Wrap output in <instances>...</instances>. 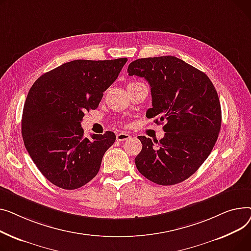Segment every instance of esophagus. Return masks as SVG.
Instances as JSON below:
<instances>
[{
  "label": "esophagus",
  "mask_w": 251,
  "mask_h": 251,
  "mask_svg": "<svg viewBox=\"0 0 251 251\" xmlns=\"http://www.w3.org/2000/svg\"><path fill=\"white\" fill-rule=\"evenodd\" d=\"M130 139V135L127 134V132H120V134L116 135V140L119 142H123V141H126Z\"/></svg>",
  "instance_id": "1"
}]
</instances>
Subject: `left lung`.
<instances>
[{
	"label": "left lung",
	"mask_w": 251,
	"mask_h": 251,
	"mask_svg": "<svg viewBox=\"0 0 251 251\" xmlns=\"http://www.w3.org/2000/svg\"><path fill=\"white\" fill-rule=\"evenodd\" d=\"M127 73L150 84L152 108L147 117L165 122L159 142L138 137L143 148L136 166L154 183L182 182L209 157L219 136L222 112L214 85L204 73L172 55L139 58Z\"/></svg>",
	"instance_id": "left-lung-1"
}]
</instances>
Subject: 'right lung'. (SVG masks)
Returning a JSON list of instances; mask_svg holds the SVG:
<instances>
[{
  "mask_svg": "<svg viewBox=\"0 0 251 251\" xmlns=\"http://www.w3.org/2000/svg\"><path fill=\"white\" fill-rule=\"evenodd\" d=\"M126 57L76 60L40 76L24 103L25 148L42 175L64 189H77L97 175L103 155L115 142L112 131L84 137V113L96 109L119 77Z\"/></svg>",
  "mask_w": 251,
  "mask_h": 251,
  "instance_id": "right-lung-1",
  "label": "right lung"
}]
</instances>
